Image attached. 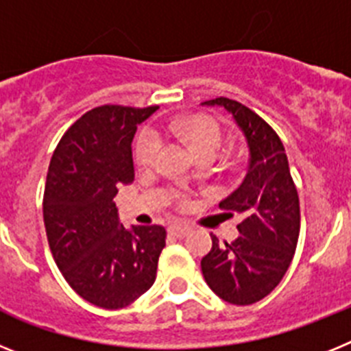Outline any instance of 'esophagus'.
<instances>
[{
	"mask_svg": "<svg viewBox=\"0 0 351 351\" xmlns=\"http://www.w3.org/2000/svg\"><path fill=\"white\" fill-rule=\"evenodd\" d=\"M167 231H169V234H173V237L182 239V237H187V234L191 233V228L184 226V224H173V226L167 228Z\"/></svg>",
	"mask_w": 351,
	"mask_h": 351,
	"instance_id": "obj_1",
	"label": "esophagus"
}]
</instances>
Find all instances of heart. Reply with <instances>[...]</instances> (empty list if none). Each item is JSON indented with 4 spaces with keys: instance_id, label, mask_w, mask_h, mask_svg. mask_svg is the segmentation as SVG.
Segmentation results:
<instances>
[{
    "instance_id": "b5f03b06",
    "label": "heart",
    "mask_w": 351,
    "mask_h": 351,
    "mask_svg": "<svg viewBox=\"0 0 351 351\" xmlns=\"http://www.w3.org/2000/svg\"><path fill=\"white\" fill-rule=\"evenodd\" d=\"M175 136L180 141L194 152L196 157L205 154L215 155L222 145V130L217 121L203 114L182 117L169 120L154 130H145L139 136L136 145V162L141 169H154L157 166L158 154H160V138L158 136ZM182 205H189L187 197H182Z\"/></svg>"
}]
</instances>
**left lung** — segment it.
Returning <instances> with one entry per match:
<instances>
[{"label":"left lung","instance_id":"obj_1","mask_svg":"<svg viewBox=\"0 0 351 351\" xmlns=\"http://www.w3.org/2000/svg\"><path fill=\"white\" fill-rule=\"evenodd\" d=\"M205 106H221L233 114L249 148L247 175L233 194L219 203L228 215L240 213V237L221 243L201 260L213 293L234 306H251L267 297L285 277L300 233V203L289 173L285 146L276 130L237 100L217 97Z\"/></svg>","mask_w":351,"mask_h":351}]
</instances>
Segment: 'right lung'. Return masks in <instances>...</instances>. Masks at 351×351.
<instances>
[{"mask_svg":"<svg viewBox=\"0 0 351 351\" xmlns=\"http://www.w3.org/2000/svg\"><path fill=\"white\" fill-rule=\"evenodd\" d=\"M158 106L106 104L79 118L58 143L44 191L49 247L79 297L121 309L152 288L166 245L162 226L118 222L120 185L134 182L132 139Z\"/></svg>","mask_w":351,"mask_h":351,"instance_id":"obj_1","label":"right lung"}]
</instances>
